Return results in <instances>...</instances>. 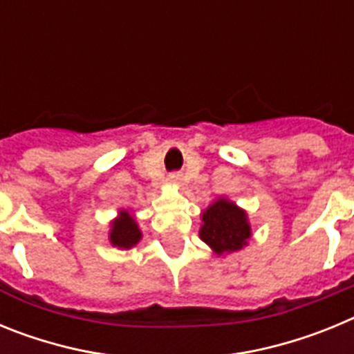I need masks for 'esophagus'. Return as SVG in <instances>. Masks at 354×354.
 <instances>
[{"instance_id": "1", "label": "esophagus", "mask_w": 354, "mask_h": 354, "mask_svg": "<svg viewBox=\"0 0 354 354\" xmlns=\"http://www.w3.org/2000/svg\"><path fill=\"white\" fill-rule=\"evenodd\" d=\"M168 180H170L171 184H175V186H179L180 180H183V177H180V174H171L170 177H168Z\"/></svg>"}]
</instances>
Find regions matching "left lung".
I'll list each match as a JSON object with an SVG mask.
<instances>
[{
	"instance_id": "1",
	"label": "left lung",
	"mask_w": 354,
	"mask_h": 354,
	"mask_svg": "<svg viewBox=\"0 0 354 354\" xmlns=\"http://www.w3.org/2000/svg\"><path fill=\"white\" fill-rule=\"evenodd\" d=\"M200 220V239L218 257L239 252L248 246V241L252 239L248 212L227 196L212 200L207 209L202 211Z\"/></svg>"
}]
</instances>
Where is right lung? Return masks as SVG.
<instances>
[{
  "label": "right lung",
  "mask_w": 354,
  "mask_h": 354,
  "mask_svg": "<svg viewBox=\"0 0 354 354\" xmlns=\"http://www.w3.org/2000/svg\"><path fill=\"white\" fill-rule=\"evenodd\" d=\"M109 243L113 248L131 250L142 241L143 234L138 227V221L127 209H120L118 216L109 223Z\"/></svg>",
  "instance_id": "1"
}]
</instances>
